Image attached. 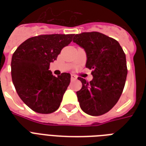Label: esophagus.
<instances>
[{
    "instance_id": "esophagus-1",
    "label": "esophagus",
    "mask_w": 146,
    "mask_h": 146,
    "mask_svg": "<svg viewBox=\"0 0 146 146\" xmlns=\"http://www.w3.org/2000/svg\"><path fill=\"white\" fill-rule=\"evenodd\" d=\"M77 79L76 76L73 75V74H71V80H76Z\"/></svg>"
}]
</instances>
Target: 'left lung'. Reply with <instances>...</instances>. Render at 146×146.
Masks as SVG:
<instances>
[{
  "instance_id": "left-lung-1",
  "label": "left lung",
  "mask_w": 146,
  "mask_h": 146,
  "mask_svg": "<svg viewBox=\"0 0 146 146\" xmlns=\"http://www.w3.org/2000/svg\"><path fill=\"white\" fill-rule=\"evenodd\" d=\"M73 42L85 49L86 66L92 70L93 79L83 78L82 89L76 92L80 108L85 113L100 116L113 108L123 92L127 75L126 55L117 40L98 32L73 35Z\"/></svg>"
}]
</instances>
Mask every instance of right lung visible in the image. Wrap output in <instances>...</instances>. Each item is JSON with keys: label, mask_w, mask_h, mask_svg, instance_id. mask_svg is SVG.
<instances>
[{"label": "right lung", "mask_w": 146, "mask_h": 146, "mask_svg": "<svg viewBox=\"0 0 146 146\" xmlns=\"http://www.w3.org/2000/svg\"><path fill=\"white\" fill-rule=\"evenodd\" d=\"M73 35L52 34L29 38L13 53V82L18 96L33 111L50 113L59 108L70 82V74L63 73L56 77L49 66L72 42Z\"/></svg>", "instance_id": "1"}]
</instances>
